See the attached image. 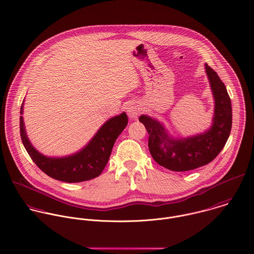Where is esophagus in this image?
Here are the masks:
<instances>
[{
  "mask_svg": "<svg viewBox=\"0 0 254 254\" xmlns=\"http://www.w3.org/2000/svg\"><path fill=\"white\" fill-rule=\"evenodd\" d=\"M139 112H140V108L137 103L132 102L127 106V114L131 120H136L139 115Z\"/></svg>",
  "mask_w": 254,
  "mask_h": 254,
  "instance_id": "esophagus-1",
  "label": "esophagus"
}]
</instances>
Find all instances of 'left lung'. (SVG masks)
<instances>
[{
  "mask_svg": "<svg viewBox=\"0 0 254 254\" xmlns=\"http://www.w3.org/2000/svg\"><path fill=\"white\" fill-rule=\"evenodd\" d=\"M214 96V116L205 132L187 138H173L164 124L148 115H141L149 134V150L160 166L172 171H187L211 163L225 147L232 129V102L226 85L218 74L205 64Z\"/></svg>",
  "mask_w": 254,
  "mask_h": 254,
  "instance_id": "obj_1",
  "label": "left lung"
}]
</instances>
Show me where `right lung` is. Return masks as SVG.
Segmentation results:
<instances>
[{
	"mask_svg": "<svg viewBox=\"0 0 254 254\" xmlns=\"http://www.w3.org/2000/svg\"><path fill=\"white\" fill-rule=\"evenodd\" d=\"M23 113V102L20 114ZM128 124L125 112L108 119L79 152L61 158L47 157L39 153L30 143L23 122L19 118V130L22 144L31 160L50 177L69 183L82 182L97 177L105 168L113 145Z\"/></svg>",
	"mask_w": 254,
	"mask_h": 254,
	"instance_id": "obj_1",
	"label": "right lung"
}]
</instances>
